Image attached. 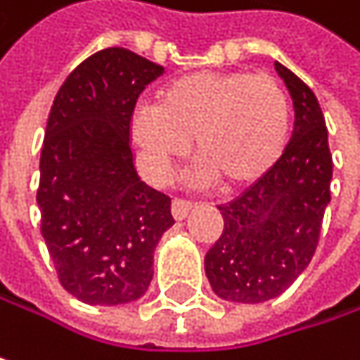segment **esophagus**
Masks as SVG:
<instances>
[{"mask_svg":"<svg viewBox=\"0 0 360 360\" xmlns=\"http://www.w3.org/2000/svg\"><path fill=\"white\" fill-rule=\"evenodd\" d=\"M191 208H193V204H191V202H187V200H179V198H175V200H173V204H171L173 217H175L177 221H183V219L191 212Z\"/></svg>","mask_w":360,"mask_h":360,"instance_id":"esophagus-1","label":"esophagus"}]
</instances>
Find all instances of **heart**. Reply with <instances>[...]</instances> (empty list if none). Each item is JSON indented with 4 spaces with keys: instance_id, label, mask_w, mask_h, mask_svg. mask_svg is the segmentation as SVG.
<instances>
[{
    "instance_id": "heart-1",
    "label": "heart",
    "mask_w": 360,
    "mask_h": 360,
    "mask_svg": "<svg viewBox=\"0 0 360 360\" xmlns=\"http://www.w3.org/2000/svg\"><path fill=\"white\" fill-rule=\"evenodd\" d=\"M290 102L269 75L191 72L167 83L156 106L131 114V139L146 171L165 179L189 139L195 177L240 187L260 179L285 150Z\"/></svg>"
}]
</instances>
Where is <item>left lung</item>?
I'll return each instance as SVG.
<instances>
[{
  "label": "left lung",
  "instance_id": "left-lung-1",
  "mask_svg": "<svg viewBox=\"0 0 360 360\" xmlns=\"http://www.w3.org/2000/svg\"><path fill=\"white\" fill-rule=\"evenodd\" d=\"M294 102V133L283 154L254 185L221 204L225 227L204 256L214 294L258 304L283 294L309 266L331 200L333 162L323 112L311 91L275 62Z\"/></svg>",
  "mask_w": 360,
  "mask_h": 360
}]
</instances>
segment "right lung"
I'll list each match as a JSON object with an SVG mask.
<instances>
[{
  "instance_id": "obj_1",
  "label": "right lung",
  "mask_w": 360,
  "mask_h": 360,
  "mask_svg": "<svg viewBox=\"0 0 360 360\" xmlns=\"http://www.w3.org/2000/svg\"><path fill=\"white\" fill-rule=\"evenodd\" d=\"M165 72L131 49L83 60L49 110L39 162L41 236L66 292L87 304H124L152 281L154 250L173 227L171 198L139 179L131 114Z\"/></svg>"
}]
</instances>
